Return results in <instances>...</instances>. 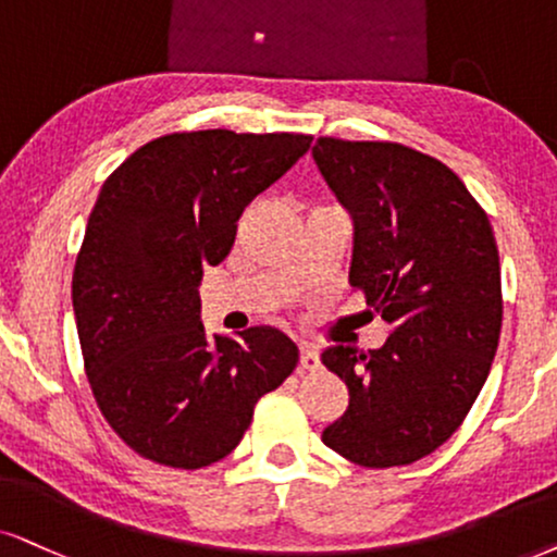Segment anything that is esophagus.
<instances>
[{
  "instance_id": "esophagus-1",
  "label": "esophagus",
  "mask_w": 557,
  "mask_h": 557,
  "mask_svg": "<svg viewBox=\"0 0 557 557\" xmlns=\"http://www.w3.org/2000/svg\"><path fill=\"white\" fill-rule=\"evenodd\" d=\"M300 370H319V355L308 344H300Z\"/></svg>"
}]
</instances>
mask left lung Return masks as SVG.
I'll return each instance as SVG.
<instances>
[{
	"instance_id": "left-lung-1",
	"label": "left lung",
	"mask_w": 557,
	"mask_h": 557,
	"mask_svg": "<svg viewBox=\"0 0 557 557\" xmlns=\"http://www.w3.org/2000/svg\"><path fill=\"white\" fill-rule=\"evenodd\" d=\"M313 161L355 223L349 285L391 326L380 349H323L349 406L321 440L362 468L411 466L455 434L494 362V228L453 169L408 146L319 138Z\"/></svg>"
}]
</instances>
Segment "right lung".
Here are the masks:
<instances>
[{"instance_id": "obj_1", "label": "right lung", "mask_w": 557, "mask_h": 557, "mask_svg": "<svg viewBox=\"0 0 557 557\" xmlns=\"http://www.w3.org/2000/svg\"><path fill=\"white\" fill-rule=\"evenodd\" d=\"M311 140L172 133L102 185L74 267L76 331L102 417L146 460L213 466L242 442L257 400L298 364V347L272 326L210 336L197 287L208 264L228 257L244 208Z\"/></svg>"}]
</instances>
